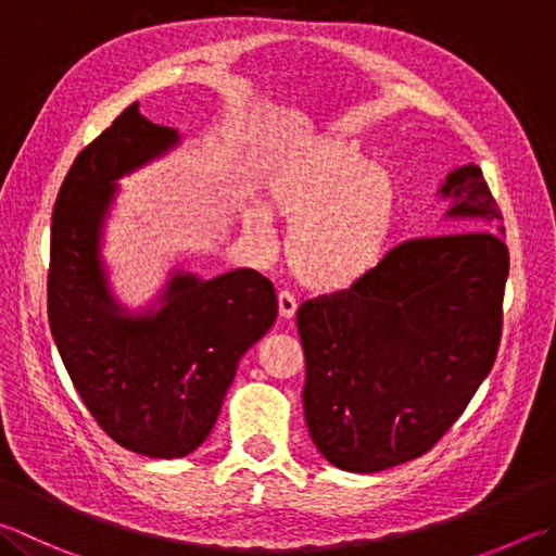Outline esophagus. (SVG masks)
Segmentation results:
<instances>
[{"label": "esophagus", "mask_w": 556, "mask_h": 556, "mask_svg": "<svg viewBox=\"0 0 556 556\" xmlns=\"http://www.w3.org/2000/svg\"><path fill=\"white\" fill-rule=\"evenodd\" d=\"M277 304H279V318H285V320L294 318L299 304H296V296L291 294V291H279Z\"/></svg>", "instance_id": "34e87169"}]
</instances>
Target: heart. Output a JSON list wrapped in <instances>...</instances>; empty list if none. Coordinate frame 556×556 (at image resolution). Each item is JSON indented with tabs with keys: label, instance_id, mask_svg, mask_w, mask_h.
Returning <instances> with one entry per match:
<instances>
[{
	"label": "heart",
	"instance_id": "b5f03b06",
	"mask_svg": "<svg viewBox=\"0 0 556 556\" xmlns=\"http://www.w3.org/2000/svg\"><path fill=\"white\" fill-rule=\"evenodd\" d=\"M265 205L291 224L289 265L306 287L338 291L379 265L401 211L399 185L352 140L313 138L281 153L265 179ZM264 206L243 224L267 233Z\"/></svg>",
	"mask_w": 556,
	"mask_h": 556
}]
</instances>
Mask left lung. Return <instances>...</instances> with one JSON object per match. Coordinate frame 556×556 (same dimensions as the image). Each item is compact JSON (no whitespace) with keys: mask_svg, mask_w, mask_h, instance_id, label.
Segmentation results:
<instances>
[{"mask_svg":"<svg viewBox=\"0 0 556 556\" xmlns=\"http://www.w3.org/2000/svg\"><path fill=\"white\" fill-rule=\"evenodd\" d=\"M440 191L454 199L450 216L469 224L403 240L355 285L296 311L306 426L345 471H381L435 447L496 362L510 267L491 233L501 208L473 165Z\"/></svg>","mask_w":556,"mask_h":556,"instance_id":"left-lung-1","label":"left lung"}]
</instances>
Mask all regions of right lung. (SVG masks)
Wrapping results in <instances>:
<instances>
[{
	"instance_id": "add662e5",
	"label": "right lung",
	"mask_w": 556,
	"mask_h": 556,
	"mask_svg": "<svg viewBox=\"0 0 556 556\" xmlns=\"http://www.w3.org/2000/svg\"><path fill=\"white\" fill-rule=\"evenodd\" d=\"M175 140L138 104L121 111L79 150L50 224L48 323L67 375L111 440L155 459L185 457L208 438L240 357L277 318L275 287L255 269L177 275L155 316H118L97 257L111 181Z\"/></svg>"
}]
</instances>
